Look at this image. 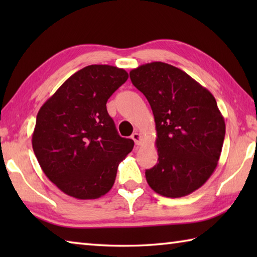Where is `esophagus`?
<instances>
[{
    "instance_id": "obj_1",
    "label": "esophagus",
    "mask_w": 257,
    "mask_h": 257,
    "mask_svg": "<svg viewBox=\"0 0 257 257\" xmlns=\"http://www.w3.org/2000/svg\"><path fill=\"white\" fill-rule=\"evenodd\" d=\"M132 138L134 139L135 144H136V145H142L143 138H142V136H141V134H139V133H134V134L132 135Z\"/></svg>"
}]
</instances>
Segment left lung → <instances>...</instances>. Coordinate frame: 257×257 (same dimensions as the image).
Listing matches in <instances>:
<instances>
[{"label": "left lung", "instance_id": "1", "mask_svg": "<svg viewBox=\"0 0 257 257\" xmlns=\"http://www.w3.org/2000/svg\"><path fill=\"white\" fill-rule=\"evenodd\" d=\"M129 75L150 103L158 133L159 163L145 171L147 182L165 197L191 194L212 176L222 151L225 123L214 96L164 62L143 64Z\"/></svg>", "mask_w": 257, "mask_h": 257}]
</instances>
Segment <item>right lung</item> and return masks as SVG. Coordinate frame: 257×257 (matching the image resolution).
Returning a JSON list of instances; mask_svg holds the SVG:
<instances>
[{
    "mask_svg": "<svg viewBox=\"0 0 257 257\" xmlns=\"http://www.w3.org/2000/svg\"><path fill=\"white\" fill-rule=\"evenodd\" d=\"M127 79L123 69L92 64L68 78L38 111L34 153L46 177L69 196L105 195L133 150L134 141L120 136L106 110Z\"/></svg>",
    "mask_w": 257,
    "mask_h": 257,
    "instance_id": "right-lung-1",
    "label": "right lung"
}]
</instances>
